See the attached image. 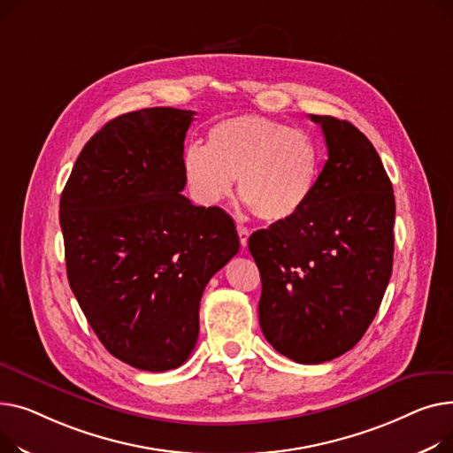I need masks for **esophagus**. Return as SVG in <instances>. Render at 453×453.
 I'll use <instances>...</instances> for the list:
<instances>
[{
	"label": "esophagus",
	"instance_id": "esophagus-1",
	"mask_svg": "<svg viewBox=\"0 0 453 453\" xmlns=\"http://www.w3.org/2000/svg\"><path fill=\"white\" fill-rule=\"evenodd\" d=\"M237 234H239V243H242V247L245 249L249 245V235H250V230L245 226V225H237Z\"/></svg>",
	"mask_w": 453,
	"mask_h": 453
}]
</instances>
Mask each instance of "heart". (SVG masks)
I'll return each mask as SVG.
<instances>
[{
  "instance_id": "heart-1",
  "label": "heart",
  "mask_w": 453,
  "mask_h": 453,
  "mask_svg": "<svg viewBox=\"0 0 453 453\" xmlns=\"http://www.w3.org/2000/svg\"><path fill=\"white\" fill-rule=\"evenodd\" d=\"M182 177L190 197L216 206L237 194L267 223L288 221L309 204L322 173V155L305 131L261 115L218 122L208 142L182 151Z\"/></svg>"
}]
</instances>
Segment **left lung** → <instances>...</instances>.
<instances>
[{"instance_id":"left-lung-1","label":"left lung","mask_w":453,"mask_h":453,"mask_svg":"<svg viewBox=\"0 0 453 453\" xmlns=\"http://www.w3.org/2000/svg\"><path fill=\"white\" fill-rule=\"evenodd\" d=\"M320 124L327 161L309 204L249 237L261 276L259 326L300 364L333 360L358 343L393 267L395 196L373 144L351 122Z\"/></svg>"}]
</instances>
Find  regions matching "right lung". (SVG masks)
I'll return each instance as SVG.
<instances>
[{"label":"right lung","instance_id":"1","mask_svg":"<svg viewBox=\"0 0 453 453\" xmlns=\"http://www.w3.org/2000/svg\"><path fill=\"white\" fill-rule=\"evenodd\" d=\"M194 115L146 108L110 120L80 151L60 199L80 309L115 358L153 373L192 355L203 290L239 250L225 210L180 194Z\"/></svg>","mask_w":453,"mask_h":453}]
</instances>
